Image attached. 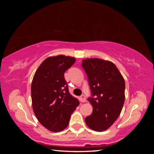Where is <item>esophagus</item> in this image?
<instances>
[{
	"label": "esophagus",
	"mask_w": 154,
	"mask_h": 154,
	"mask_svg": "<svg viewBox=\"0 0 154 154\" xmlns=\"http://www.w3.org/2000/svg\"><path fill=\"white\" fill-rule=\"evenodd\" d=\"M79 100L81 101V102H82V103H84V102H85V100H86V98H85V95H82L79 97Z\"/></svg>",
	"instance_id": "obj_1"
}]
</instances>
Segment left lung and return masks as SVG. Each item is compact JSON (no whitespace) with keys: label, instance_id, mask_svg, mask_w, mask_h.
I'll return each instance as SVG.
<instances>
[{"label":"left lung","instance_id":"left-lung-1","mask_svg":"<svg viewBox=\"0 0 154 154\" xmlns=\"http://www.w3.org/2000/svg\"><path fill=\"white\" fill-rule=\"evenodd\" d=\"M88 75L91 96L88 100L93 106L85 122L90 128L104 131L111 126L119 117L125 100V82L113 62L99 58L82 61Z\"/></svg>","mask_w":154,"mask_h":154}]
</instances>
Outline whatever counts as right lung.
Wrapping results in <instances>:
<instances>
[{
    "mask_svg": "<svg viewBox=\"0 0 154 154\" xmlns=\"http://www.w3.org/2000/svg\"><path fill=\"white\" fill-rule=\"evenodd\" d=\"M72 57L46 58L34 75L31 85L32 109L38 121L51 132L66 128L79 100L71 95L64 72L75 63Z\"/></svg>",
    "mask_w": 154,
    "mask_h": 154,
    "instance_id": "1",
    "label": "right lung"
}]
</instances>
